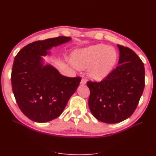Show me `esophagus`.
Instances as JSON below:
<instances>
[{
  "label": "esophagus",
  "instance_id": "1",
  "mask_svg": "<svg viewBox=\"0 0 156 156\" xmlns=\"http://www.w3.org/2000/svg\"><path fill=\"white\" fill-rule=\"evenodd\" d=\"M86 83H87L86 79H84V78H83V79H81V84H85Z\"/></svg>",
  "mask_w": 156,
  "mask_h": 156
}]
</instances>
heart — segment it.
<instances>
[{
  "instance_id": "1",
  "label": "heart",
  "mask_w": 156,
  "mask_h": 156,
  "mask_svg": "<svg viewBox=\"0 0 156 156\" xmlns=\"http://www.w3.org/2000/svg\"><path fill=\"white\" fill-rule=\"evenodd\" d=\"M117 60L116 50L107 45L99 44L77 49L72 54V62L79 69H89V76L95 81H101L111 72Z\"/></svg>"
}]
</instances>
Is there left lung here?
<instances>
[{"label": "left lung", "instance_id": "1", "mask_svg": "<svg viewBox=\"0 0 156 156\" xmlns=\"http://www.w3.org/2000/svg\"><path fill=\"white\" fill-rule=\"evenodd\" d=\"M119 66L100 82L88 81V106L96 119L115 124L128 119L135 111L144 88V64L135 52L117 45Z\"/></svg>", "mask_w": 156, "mask_h": 156}]
</instances>
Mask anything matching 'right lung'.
<instances>
[{
  "instance_id": "obj_1",
  "label": "right lung",
  "mask_w": 156,
  "mask_h": 156,
  "mask_svg": "<svg viewBox=\"0 0 156 156\" xmlns=\"http://www.w3.org/2000/svg\"><path fill=\"white\" fill-rule=\"evenodd\" d=\"M70 40V37L59 36L36 41L16 56L11 75L13 93L20 110L32 121L42 123L58 117L79 85L81 77L63 76L51 65H44L41 56Z\"/></svg>"
}]
</instances>
